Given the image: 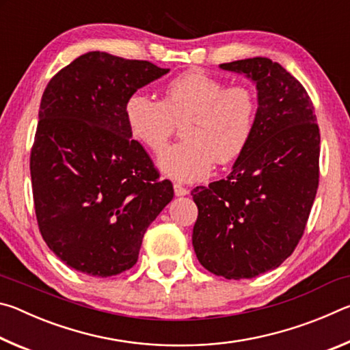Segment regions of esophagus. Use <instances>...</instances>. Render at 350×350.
Here are the masks:
<instances>
[{
  "instance_id": "esophagus-1",
  "label": "esophagus",
  "mask_w": 350,
  "mask_h": 350,
  "mask_svg": "<svg viewBox=\"0 0 350 350\" xmlns=\"http://www.w3.org/2000/svg\"><path fill=\"white\" fill-rule=\"evenodd\" d=\"M174 193L176 196H187L188 189L185 187H182L180 183H174Z\"/></svg>"
}]
</instances>
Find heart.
Segmentation results:
<instances>
[{
  "label": "heart",
  "instance_id": "1",
  "mask_svg": "<svg viewBox=\"0 0 350 350\" xmlns=\"http://www.w3.org/2000/svg\"><path fill=\"white\" fill-rule=\"evenodd\" d=\"M126 126L150 151H161L183 123V142L159 154L157 165L180 182L200 180L213 162L228 163L239 157L250 142L258 116V100L247 86L225 88L204 70L177 75L165 88L162 100L135 91L126 98Z\"/></svg>",
  "mask_w": 350,
  "mask_h": 350
}]
</instances>
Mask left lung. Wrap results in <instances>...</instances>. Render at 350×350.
<instances>
[{
	"instance_id": "left-lung-1",
	"label": "left lung",
	"mask_w": 350,
	"mask_h": 350,
	"mask_svg": "<svg viewBox=\"0 0 350 350\" xmlns=\"http://www.w3.org/2000/svg\"><path fill=\"white\" fill-rule=\"evenodd\" d=\"M256 83L250 142L225 179L191 191L199 262L225 280L273 270L303 238L319 182V128L304 86L265 57L224 63Z\"/></svg>"
}]
</instances>
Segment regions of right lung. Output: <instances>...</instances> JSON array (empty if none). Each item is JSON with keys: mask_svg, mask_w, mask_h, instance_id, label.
<instances>
[{"mask_svg": "<svg viewBox=\"0 0 350 350\" xmlns=\"http://www.w3.org/2000/svg\"><path fill=\"white\" fill-rule=\"evenodd\" d=\"M168 69L88 52L52 77L31 151L40 233L68 267L108 278L137 262L150 224L174 196L126 126V98Z\"/></svg>", "mask_w": 350, "mask_h": 350, "instance_id": "obj_1", "label": "right lung"}]
</instances>
